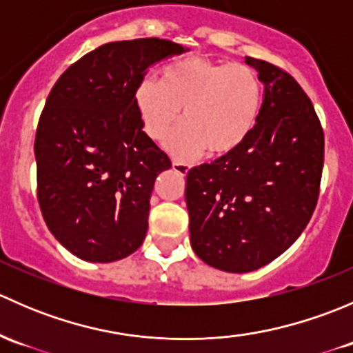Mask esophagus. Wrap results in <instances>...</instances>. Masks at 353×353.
I'll return each mask as SVG.
<instances>
[{
	"instance_id": "esophagus-1",
	"label": "esophagus",
	"mask_w": 353,
	"mask_h": 353,
	"mask_svg": "<svg viewBox=\"0 0 353 353\" xmlns=\"http://www.w3.org/2000/svg\"><path fill=\"white\" fill-rule=\"evenodd\" d=\"M172 169L176 170L177 174H181V176H186V174L190 172V165H188V163H184V162H179V160H174Z\"/></svg>"
}]
</instances>
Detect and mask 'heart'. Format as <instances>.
Listing matches in <instances>:
<instances>
[{"label": "heart", "instance_id": "1", "mask_svg": "<svg viewBox=\"0 0 353 353\" xmlns=\"http://www.w3.org/2000/svg\"><path fill=\"white\" fill-rule=\"evenodd\" d=\"M134 105L152 140L169 134L176 159L225 157L249 140L263 109V83L251 66L194 56L163 68L162 80L147 77L134 88Z\"/></svg>", "mask_w": 353, "mask_h": 353}]
</instances>
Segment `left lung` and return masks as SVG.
Here are the masks:
<instances>
[{
	"mask_svg": "<svg viewBox=\"0 0 353 353\" xmlns=\"http://www.w3.org/2000/svg\"><path fill=\"white\" fill-rule=\"evenodd\" d=\"M265 85L254 131L239 150L186 176L191 248L206 265L248 273L297 241L319 196L325 133L311 99L282 68L245 56Z\"/></svg>",
	"mask_w": 353,
	"mask_h": 353,
	"instance_id": "1",
	"label": "left lung"
}]
</instances>
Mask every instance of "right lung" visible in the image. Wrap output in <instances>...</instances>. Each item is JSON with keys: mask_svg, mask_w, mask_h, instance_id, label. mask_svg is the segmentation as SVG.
Segmentation results:
<instances>
[{"mask_svg": "<svg viewBox=\"0 0 353 353\" xmlns=\"http://www.w3.org/2000/svg\"><path fill=\"white\" fill-rule=\"evenodd\" d=\"M186 51L157 37L109 42L52 87L35 134L37 199L80 259L117 261L143 243L154 183L172 163L143 131L134 88L152 65Z\"/></svg>", "mask_w": 353, "mask_h": 353, "instance_id": "right-lung-1", "label": "right lung"}]
</instances>
